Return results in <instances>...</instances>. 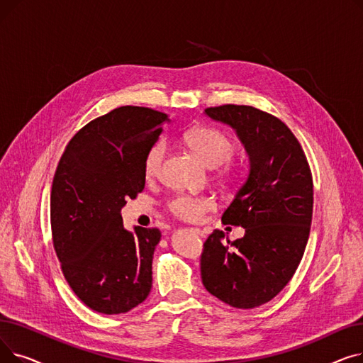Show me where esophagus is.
Listing matches in <instances>:
<instances>
[{
    "instance_id": "34e87169",
    "label": "esophagus",
    "mask_w": 363,
    "mask_h": 363,
    "mask_svg": "<svg viewBox=\"0 0 363 363\" xmlns=\"http://www.w3.org/2000/svg\"><path fill=\"white\" fill-rule=\"evenodd\" d=\"M194 231H196V234H197L199 237H204V233H203V231L200 230V228H196V230H194Z\"/></svg>"
}]
</instances>
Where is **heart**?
I'll list each match as a JSON object with an SVG mask.
<instances>
[{
  "label": "heart",
  "instance_id": "b5f03b06",
  "mask_svg": "<svg viewBox=\"0 0 363 363\" xmlns=\"http://www.w3.org/2000/svg\"><path fill=\"white\" fill-rule=\"evenodd\" d=\"M186 145L191 148L196 155L211 167L223 164L220 177H234V167L228 162L234 155L233 140L216 128L201 126L189 130L185 135ZM166 156L164 141H157L147 151L144 159V175L147 179L155 178L163 164ZM167 208L172 215H175L184 220H199L204 213L215 208V201L203 196H188L179 194L167 201Z\"/></svg>",
  "mask_w": 363,
  "mask_h": 363
}]
</instances>
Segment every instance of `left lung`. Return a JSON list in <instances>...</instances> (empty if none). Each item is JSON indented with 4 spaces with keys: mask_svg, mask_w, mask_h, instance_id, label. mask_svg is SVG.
<instances>
[{
    "mask_svg": "<svg viewBox=\"0 0 363 363\" xmlns=\"http://www.w3.org/2000/svg\"><path fill=\"white\" fill-rule=\"evenodd\" d=\"M204 111L235 129L250 174L222 215L223 223L242 226L245 234L233 242H223L219 230L207 237L201 281L230 306L253 309L289 284L303 257L313 212L312 172L294 133L272 114L237 104Z\"/></svg>",
    "mask_w": 363,
    "mask_h": 363,
    "instance_id": "1",
    "label": "left lung"
}]
</instances>
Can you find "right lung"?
<instances>
[{
	"label": "right lung",
	"mask_w": 363,
	"mask_h": 363,
	"mask_svg": "<svg viewBox=\"0 0 363 363\" xmlns=\"http://www.w3.org/2000/svg\"><path fill=\"white\" fill-rule=\"evenodd\" d=\"M167 114L123 106L91 121L69 141L55 169L52 244L73 293L99 313L118 315L150 294L157 228H123L121 208L145 185L144 159Z\"/></svg>",
	"instance_id": "add662e5"
}]
</instances>
